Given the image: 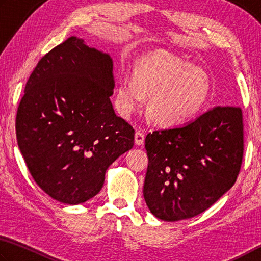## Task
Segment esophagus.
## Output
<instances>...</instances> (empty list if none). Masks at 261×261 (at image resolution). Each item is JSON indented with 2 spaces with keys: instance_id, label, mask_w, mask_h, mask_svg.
<instances>
[{
  "instance_id": "esophagus-1",
  "label": "esophagus",
  "mask_w": 261,
  "mask_h": 261,
  "mask_svg": "<svg viewBox=\"0 0 261 261\" xmlns=\"http://www.w3.org/2000/svg\"><path fill=\"white\" fill-rule=\"evenodd\" d=\"M144 143V134L142 132H136L135 133V144L136 145H143Z\"/></svg>"
}]
</instances>
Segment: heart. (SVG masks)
Instances as JSON below:
<instances>
[{
  "label": "heart",
  "instance_id": "heart-1",
  "mask_svg": "<svg viewBox=\"0 0 261 261\" xmlns=\"http://www.w3.org/2000/svg\"><path fill=\"white\" fill-rule=\"evenodd\" d=\"M210 91L211 84L202 68L166 50H157L141 59L133 77L127 73L121 75L114 105L122 118H128L149 97V118L159 126L175 127L202 111Z\"/></svg>",
  "mask_w": 261,
  "mask_h": 261
}]
</instances>
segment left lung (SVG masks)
Segmentation results:
<instances>
[{
    "label": "left lung",
    "mask_w": 261,
    "mask_h": 261,
    "mask_svg": "<svg viewBox=\"0 0 261 261\" xmlns=\"http://www.w3.org/2000/svg\"><path fill=\"white\" fill-rule=\"evenodd\" d=\"M143 196L154 217L179 221L206 211L236 182L243 159L239 107H217L185 126L145 138Z\"/></svg>",
    "instance_id": "obj_1"
}]
</instances>
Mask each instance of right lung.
<instances>
[{
  "instance_id": "1",
  "label": "right lung",
  "mask_w": 261,
  "mask_h": 261,
  "mask_svg": "<svg viewBox=\"0 0 261 261\" xmlns=\"http://www.w3.org/2000/svg\"><path fill=\"white\" fill-rule=\"evenodd\" d=\"M109 54L71 36L40 59L16 118L18 147L34 181L50 197L85 203L105 172L134 145V129L114 113Z\"/></svg>"
}]
</instances>
